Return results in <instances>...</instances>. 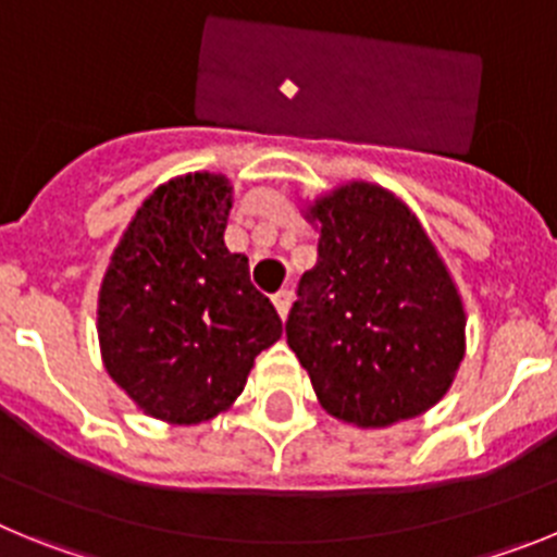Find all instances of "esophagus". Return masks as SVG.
<instances>
[{"instance_id":"obj_1","label":"esophagus","mask_w":557,"mask_h":557,"mask_svg":"<svg viewBox=\"0 0 557 557\" xmlns=\"http://www.w3.org/2000/svg\"><path fill=\"white\" fill-rule=\"evenodd\" d=\"M289 304H293V293H289V289H278V293L273 295V307H275V312L282 314V318H287Z\"/></svg>"}]
</instances>
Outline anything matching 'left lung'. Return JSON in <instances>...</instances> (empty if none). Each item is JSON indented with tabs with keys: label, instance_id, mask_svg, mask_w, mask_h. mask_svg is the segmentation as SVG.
Instances as JSON below:
<instances>
[{
	"label": "left lung",
	"instance_id": "8db88e82",
	"mask_svg": "<svg viewBox=\"0 0 557 557\" xmlns=\"http://www.w3.org/2000/svg\"><path fill=\"white\" fill-rule=\"evenodd\" d=\"M301 214L321 236L287 343L323 410L379 430L435 407L466 357V307L416 211L385 186L346 181Z\"/></svg>",
	"mask_w": 557,
	"mask_h": 557
}]
</instances>
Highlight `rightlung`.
<instances>
[{"label": "right lung", "mask_w": 557, "mask_h": 557, "mask_svg": "<svg viewBox=\"0 0 557 557\" xmlns=\"http://www.w3.org/2000/svg\"><path fill=\"white\" fill-rule=\"evenodd\" d=\"M234 186L186 172L136 209L100 284L97 337L108 376L145 416L191 426L245 391L282 318L225 248Z\"/></svg>", "instance_id": "right-lung-1"}]
</instances>
